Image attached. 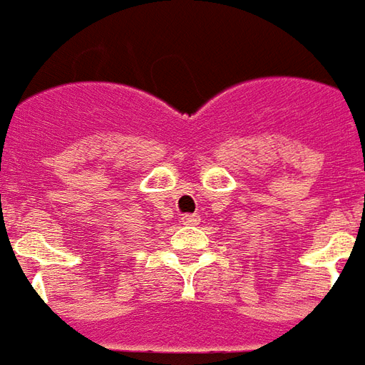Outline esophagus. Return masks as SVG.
Instances as JSON below:
<instances>
[{
    "instance_id": "34e87169",
    "label": "esophagus",
    "mask_w": 365,
    "mask_h": 365,
    "mask_svg": "<svg viewBox=\"0 0 365 365\" xmlns=\"http://www.w3.org/2000/svg\"><path fill=\"white\" fill-rule=\"evenodd\" d=\"M182 223L183 225H197L200 223V215H182Z\"/></svg>"
}]
</instances>
